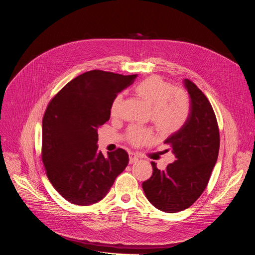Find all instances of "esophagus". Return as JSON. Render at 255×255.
<instances>
[{
    "label": "esophagus",
    "mask_w": 255,
    "mask_h": 255,
    "mask_svg": "<svg viewBox=\"0 0 255 255\" xmlns=\"http://www.w3.org/2000/svg\"><path fill=\"white\" fill-rule=\"evenodd\" d=\"M136 161H138V156H137L135 153L130 152V153H129V162L132 164V163H134V162H136Z\"/></svg>",
    "instance_id": "obj_1"
}]
</instances>
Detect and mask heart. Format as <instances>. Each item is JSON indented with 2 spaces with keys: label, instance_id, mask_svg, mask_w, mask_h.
I'll return each mask as SVG.
<instances>
[{
  "label": "heart",
  "instance_id": "1",
  "mask_svg": "<svg viewBox=\"0 0 255 255\" xmlns=\"http://www.w3.org/2000/svg\"><path fill=\"white\" fill-rule=\"evenodd\" d=\"M135 94L151 108L150 120L162 135H169L183 127L190 114L189 96L159 77H150L134 88ZM123 96L117 95L111 104V115L120 114ZM153 138L147 129L132 126L127 131V140L133 145L149 143Z\"/></svg>",
  "mask_w": 255,
  "mask_h": 255
}]
</instances>
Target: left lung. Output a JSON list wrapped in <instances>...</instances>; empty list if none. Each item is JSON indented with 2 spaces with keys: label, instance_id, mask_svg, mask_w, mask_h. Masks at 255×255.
Segmentation results:
<instances>
[{
  "label": "left lung",
  "instance_id": "left-lung-1",
  "mask_svg": "<svg viewBox=\"0 0 255 255\" xmlns=\"http://www.w3.org/2000/svg\"><path fill=\"white\" fill-rule=\"evenodd\" d=\"M184 83L191 98L190 114L185 125L164 141L176 160L164 170L152 161V175L142 184L148 201L166 213L186 210L200 198L220 148L219 127L212 105L193 82Z\"/></svg>",
  "mask_w": 255,
  "mask_h": 255
}]
</instances>
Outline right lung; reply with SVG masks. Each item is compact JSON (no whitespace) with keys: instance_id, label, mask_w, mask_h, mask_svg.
<instances>
[{"instance_id":"obj_1","label":"right lung","mask_w":255,"mask_h":255,"mask_svg":"<svg viewBox=\"0 0 255 255\" xmlns=\"http://www.w3.org/2000/svg\"><path fill=\"white\" fill-rule=\"evenodd\" d=\"M136 77L90 70L49 102L42 120L41 157L51 185L69 203L101 201L127 166L124 149L108 152V157L98 151V128L110 119L114 98Z\"/></svg>"}]
</instances>
